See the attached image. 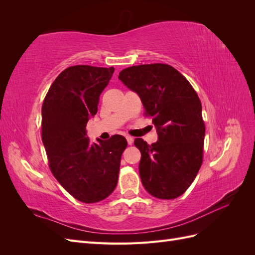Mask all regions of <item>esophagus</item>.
I'll return each instance as SVG.
<instances>
[{
  "label": "esophagus",
  "mask_w": 255,
  "mask_h": 255,
  "mask_svg": "<svg viewBox=\"0 0 255 255\" xmlns=\"http://www.w3.org/2000/svg\"><path fill=\"white\" fill-rule=\"evenodd\" d=\"M126 138H127V140H128V144H132V143H133V140H134L133 137H130V136L128 135V136H126Z\"/></svg>",
  "instance_id": "34e87169"
}]
</instances>
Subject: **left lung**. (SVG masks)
<instances>
[{
  "mask_svg": "<svg viewBox=\"0 0 255 255\" xmlns=\"http://www.w3.org/2000/svg\"><path fill=\"white\" fill-rule=\"evenodd\" d=\"M119 80L139 96L145 117H152L158 140L136 138L139 174L153 197L171 200L194 182L203 161L205 125L201 101L184 75L166 64L123 69Z\"/></svg>",
  "mask_w": 255,
  "mask_h": 255,
  "instance_id": "obj_1",
  "label": "left lung"
}]
</instances>
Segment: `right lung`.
<instances>
[{
	"label": "right lung",
	"mask_w": 255,
	"mask_h": 255,
	"mask_svg": "<svg viewBox=\"0 0 255 255\" xmlns=\"http://www.w3.org/2000/svg\"><path fill=\"white\" fill-rule=\"evenodd\" d=\"M115 68L69 67L53 82L41 109V138L51 172L69 194L84 203L109 197L117 186L128 142L121 135L91 142L86 125L98 112L99 97Z\"/></svg>",
	"instance_id": "right-lung-1"
}]
</instances>
